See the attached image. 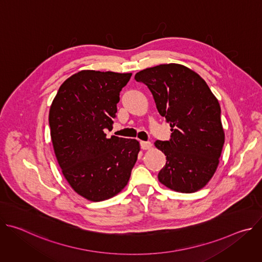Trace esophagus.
<instances>
[{
    "label": "esophagus",
    "mask_w": 262,
    "mask_h": 262,
    "mask_svg": "<svg viewBox=\"0 0 262 262\" xmlns=\"http://www.w3.org/2000/svg\"><path fill=\"white\" fill-rule=\"evenodd\" d=\"M141 148L143 149V150H147V149H149V148H151V146H152V144L150 143V142H144V141H142L141 143Z\"/></svg>",
    "instance_id": "1"
}]
</instances>
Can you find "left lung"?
<instances>
[{
  "instance_id": "8db88e82",
  "label": "left lung",
  "mask_w": 262,
  "mask_h": 262,
  "mask_svg": "<svg viewBox=\"0 0 262 262\" xmlns=\"http://www.w3.org/2000/svg\"><path fill=\"white\" fill-rule=\"evenodd\" d=\"M171 126L169 141L155 145L166 156L159 180L180 193L204 188L213 176L225 142L217 99L198 73L180 64H161L136 73Z\"/></svg>"
}]
</instances>
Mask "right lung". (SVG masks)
Here are the masks:
<instances>
[{
	"mask_svg": "<svg viewBox=\"0 0 262 262\" xmlns=\"http://www.w3.org/2000/svg\"><path fill=\"white\" fill-rule=\"evenodd\" d=\"M132 73L81 70L59 88L49 122L54 151L71 188L87 200L114 197L127 184L140 144L112 136L120 91Z\"/></svg>",
	"mask_w": 262,
	"mask_h": 262,
	"instance_id": "right-lung-1",
	"label": "right lung"
}]
</instances>
